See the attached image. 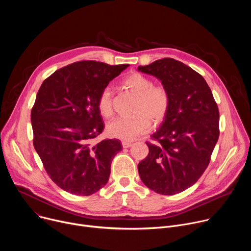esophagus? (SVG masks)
<instances>
[{"label":"esophagus","mask_w":251,"mask_h":251,"mask_svg":"<svg viewBox=\"0 0 251 251\" xmlns=\"http://www.w3.org/2000/svg\"><path fill=\"white\" fill-rule=\"evenodd\" d=\"M122 146H123V148H129V147L132 146V143L128 142V141H123L122 142Z\"/></svg>","instance_id":"obj_1"}]
</instances>
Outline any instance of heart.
Instances as JSON below:
<instances>
[{"label":"heart","instance_id":"obj_1","mask_svg":"<svg viewBox=\"0 0 251 251\" xmlns=\"http://www.w3.org/2000/svg\"><path fill=\"white\" fill-rule=\"evenodd\" d=\"M122 85L137 97L132 118L117 117L106 126L109 136L121 140H133L139 135L151 129L154 124L162 122L170 108L171 97L168 89L161 84L155 85L154 81L141 74L135 73L122 80ZM99 113L108 118L113 114L112 91L110 87H104L97 98Z\"/></svg>","mask_w":251,"mask_h":251}]
</instances>
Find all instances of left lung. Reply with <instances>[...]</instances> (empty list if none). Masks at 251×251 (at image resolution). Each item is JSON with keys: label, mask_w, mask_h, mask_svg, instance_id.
I'll return each instance as SVG.
<instances>
[{"label": "left lung", "mask_w": 251, "mask_h": 251, "mask_svg": "<svg viewBox=\"0 0 251 251\" xmlns=\"http://www.w3.org/2000/svg\"><path fill=\"white\" fill-rule=\"evenodd\" d=\"M142 73L156 76L171 97L160 129L147 142L148 156L138 164L142 182L171 196L192 187L207 168L220 136V112L204 78L174 58L158 59Z\"/></svg>", "instance_id": "left-lung-1"}]
</instances>
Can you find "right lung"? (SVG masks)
Instances as JSON below:
<instances>
[{
	"instance_id": "1",
	"label": "right lung",
	"mask_w": 251,
	"mask_h": 251,
	"mask_svg": "<svg viewBox=\"0 0 251 251\" xmlns=\"http://www.w3.org/2000/svg\"><path fill=\"white\" fill-rule=\"evenodd\" d=\"M128 66L82 60L57 69L43 82L30 114L33 146L63 191L90 196L108 182L122 145L117 139L92 144L104 129L97 98Z\"/></svg>"
}]
</instances>
